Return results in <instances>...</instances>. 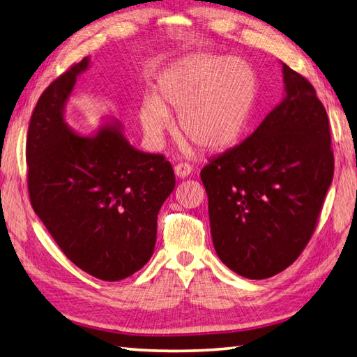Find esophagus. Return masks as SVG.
I'll use <instances>...</instances> for the list:
<instances>
[{
	"label": "esophagus",
	"mask_w": 357,
	"mask_h": 357,
	"mask_svg": "<svg viewBox=\"0 0 357 357\" xmlns=\"http://www.w3.org/2000/svg\"><path fill=\"white\" fill-rule=\"evenodd\" d=\"M192 172H193V168L189 164H178L176 167H174V174H176L178 178L190 176Z\"/></svg>",
	"instance_id": "1"
}]
</instances>
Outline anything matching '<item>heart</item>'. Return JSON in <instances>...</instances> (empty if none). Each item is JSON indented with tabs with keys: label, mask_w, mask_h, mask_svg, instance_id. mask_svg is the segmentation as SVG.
Segmentation results:
<instances>
[{
	"label": "heart",
	"mask_w": 357,
	"mask_h": 357,
	"mask_svg": "<svg viewBox=\"0 0 357 357\" xmlns=\"http://www.w3.org/2000/svg\"><path fill=\"white\" fill-rule=\"evenodd\" d=\"M256 98L248 63L232 56L193 54L160 75L154 96L137 111L139 125L153 146L165 144L178 112L179 132L206 151L229 148L242 137Z\"/></svg>",
	"instance_id": "1"
}]
</instances>
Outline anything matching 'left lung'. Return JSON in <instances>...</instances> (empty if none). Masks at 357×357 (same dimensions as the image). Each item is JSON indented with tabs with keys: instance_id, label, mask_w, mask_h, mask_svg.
Wrapping results in <instances>:
<instances>
[{
	"instance_id": "left-lung-1",
	"label": "left lung",
	"mask_w": 357,
	"mask_h": 357,
	"mask_svg": "<svg viewBox=\"0 0 357 357\" xmlns=\"http://www.w3.org/2000/svg\"><path fill=\"white\" fill-rule=\"evenodd\" d=\"M284 98L248 139L201 170L212 242L226 267L265 280L296 261L334 174L328 114L282 63Z\"/></svg>"
}]
</instances>
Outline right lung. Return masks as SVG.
Listing matches in <instances>:
<instances>
[{
  "label": "right lung",
  "instance_id": "obj_1",
  "mask_svg": "<svg viewBox=\"0 0 357 357\" xmlns=\"http://www.w3.org/2000/svg\"><path fill=\"white\" fill-rule=\"evenodd\" d=\"M84 57L47 87L32 112L26 162L32 209L71 262L102 281L134 275L153 256L158 213L174 189L162 154L129 144L115 119L93 134L71 129L66 106Z\"/></svg>",
  "mask_w": 357,
  "mask_h": 357
}]
</instances>
